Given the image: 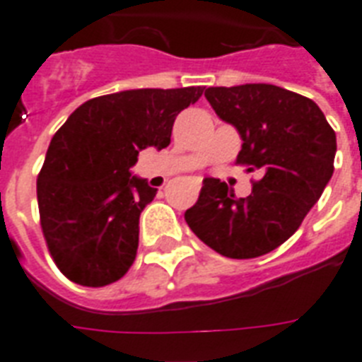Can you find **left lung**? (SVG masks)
I'll list each match as a JSON object with an SVG mask.
<instances>
[{
	"label": "left lung",
	"mask_w": 362,
	"mask_h": 362,
	"mask_svg": "<svg viewBox=\"0 0 362 362\" xmlns=\"http://www.w3.org/2000/svg\"><path fill=\"white\" fill-rule=\"evenodd\" d=\"M204 98L240 133L237 165L263 176L240 199L226 182L204 178L184 218L214 252L259 257L291 237L320 201L334 170L337 135L312 99L280 86H218Z\"/></svg>",
	"instance_id": "obj_1"
}]
</instances>
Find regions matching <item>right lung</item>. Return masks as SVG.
Here are the masks:
<instances>
[{"mask_svg":"<svg viewBox=\"0 0 362 362\" xmlns=\"http://www.w3.org/2000/svg\"><path fill=\"white\" fill-rule=\"evenodd\" d=\"M203 92L109 93L81 105L56 131L37 176V203L42 237L65 278L103 287L129 270L139 218L158 192L129 169L144 148L169 146L176 116Z\"/></svg>","mask_w":362,"mask_h":362,"instance_id":"add662e5","label":"right lung"}]
</instances>
